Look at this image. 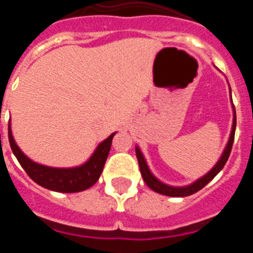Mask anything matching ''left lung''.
<instances>
[{
    "label": "left lung",
    "mask_w": 253,
    "mask_h": 253,
    "mask_svg": "<svg viewBox=\"0 0 253 253\" xmlns=\"http://www.w3.org/2000/svg\"><path fill=\"white\" fill-rule=\"evenodd\" d=\"M229 93L231 92V87H229ZM232 100V95H231ZM232 105H233V101H232ZM233 109V123H232V130L231 134H229V138H228V142L225 144V148L223 151L222 156L219 157L218 162L214 165V167L210 169L209 172H207L204 176H202L200 178L195 180L193 184L186 185V186H171V185H167L165 182H162L161 180H158L156 176L152 173V171L149 169L148 163H147L146 158L143 156L142 151L138 146H135V154H137V160L138 163H139V169L140 173H142V177L144 180V182L147 184V186L149 189H152L153 191L158 194H162V195L166 196H173V198H184V196H189L195 194L196 191L202 190L208 182L213 180L219 172L222 171V169L224 167L225 162H227L229 154H231L232 146H233V140H234V133H236V110H234V106H232Z\"/></svg>",
    "instance_id": "8db88e82"
}]
</instances>
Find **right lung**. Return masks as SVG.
<instances>
[{"instance_id":"obj_1","label":"right lung","mask_w":253,"mask_h":253,"mask_svg":"<svg viewBox=\"0 0 253 253\" xmlns=\"http://www.w3.org/2000/svg\"><path fill=\"white\" fill-rule=\"evenodd\" d=\"M115 134L116 133H113L106 139L102 140L99 146L96 147L90 158L80 166L50 167L30 160L20 149L13 139L11 122L8 124V140H10L11 149L22 169H25L31 180L35 181L38 185L48 190L58 191V193H78V191L88 189L97 182L104 169L105 162L111 148V142Z\"/></svg>"}]
</instances>
